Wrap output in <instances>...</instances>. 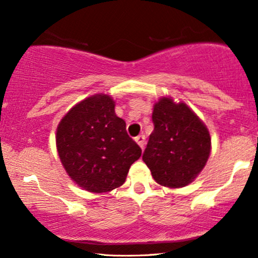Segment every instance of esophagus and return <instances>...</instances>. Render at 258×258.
Here are the masks:
<instances>
[{"label": "esophagus", "mask_w": 258, "mask_h": 258, "mask_svg": "<svg viewBox=\"0 0 258 258\" xmlns=\"http://www.w3.org/2000/svg\"><path fill=\"white\" fill-rule=\"evenodd\" d=\"M135 141L137 142V144L142 148V149H144V146H146V136H144V135H139V136H137V137L135 138Z\"/></svg>", "instance_id": "34e87169"}]
</instances>
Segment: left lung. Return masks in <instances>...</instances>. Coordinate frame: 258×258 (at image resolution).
<instances>
[{
  "label": "left lung",
  "mask_w": 258,
  "mask_h": 258,
  "mask_svg": "<svg viewBox=\"0 0 258 258\" xmlns=\"http://www.w3.org/2000/svg\"><path fill=\"white\" fill-rule=\"evenodd\" d=\"M154 131L143 161L153 178L167 188L190 184L205 167L211 137L200 117L185 103L161 97L153 108Z\"/></svg>",
  "instance_id": "left-lung-1"
}]
</instances>
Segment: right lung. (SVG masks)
<instances>
[{
    "label": "right lung",
    "mask_w": 258,
    "mask_h": 258,
    "mask_svg": "<svg viewBox=\"0 0 258 258\" xmlns=\"http://www.w3.org/2000/svg\"><path fill=\"white\" fill-rule=\"evenodd\" d=\"M57 152L68 176L91 193H106L125 183L142 149L115 114V100L98 93L75 104L58 123Z\"/></svg>",
    "instance_id": "add662e5"
}]
</instances>
